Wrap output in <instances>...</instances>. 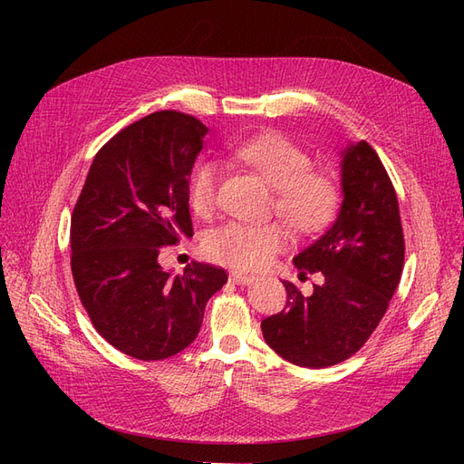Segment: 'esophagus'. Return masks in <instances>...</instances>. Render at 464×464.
<instances>
[{
  "label": "esophagus",
  "mask_w": 464,
  "mask_h": 464,
  "mask_svg": "<svg viewBox=\"0 0 464 464\" xmlns=\"http://www.w3.org/2000/svg\"><path fill=\"white\" fill-rule=\"evenodd\" d=\"M230 280H232V283H236V285H249V283H254L256 276L240 273V271H232L230 273Z\"/></svg>",
  "instance_id": "esophagus-1"
}]
</instances>
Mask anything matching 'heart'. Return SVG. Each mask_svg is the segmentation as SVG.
<instances>
[{
	"mask_svg": "<svg viewBox=\"0 0 464 464\" xmlns=\"http://www.w3.org/2000/svg\"><path fill=\"white\" fill-rule=\"evenodd\" d=\"M237 159L246 162L275 189V210L298 234H315L333 220L339 207V189L331 176L310 170L312 159L302 147L278 133L259 135L237 147ZM218 166L203 162L195 168L188 199L195 213L205 217L215 208ZM288 246V232L278 222H227L210 230L205 254L236 269L257 271Z\"/></svg>",
	"mask_w": 464,
	"mask_h": 464,
	"instance_id": "obj_1",
	"label": "heart"
}]
</instances>
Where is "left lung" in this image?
I'll return each mask as SVG.
<instances>
[{
    "label": "left lung",
    "mask_w": 464,
    "mask_h": 464,
    "mask_svg": "<svg viewBox=\"0 0 464 464\" xmlns=\"http://www.w3.org/2000/svg\"><path fill=\"white\" fill-rule=\"evenodd\" d=\"M343 205L333 227L294 257L300 278L321 273L312 296L285 280L286 307L261 321L265 343L302 368H329L366 344L385 315L404 265L399 201L366 141L343 152Z\"/></svg>",
    "instance_id": "left-lung-1"
}]
</instances>
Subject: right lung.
Segmentation results:
<instances>
[{
    "label": "right lung",
    "mask_w": 464,
    "mask_h": 464,
    "mask_svg": "<svg viewBox=\"0 0 464 464\" xmlns=\"http://www.w3.org/2000/svg\"><path fill=\"white\" fill-rule=\"evenodd\" d=\"M207 128L154 111L96 152L72 215V273L94 329L131 358H170L198 336L205 305L227 285L220 266L184 275L159 263L164 246L193 236L188 186Z\"/></svg>",
    "instance_id": "right-lung-1"
}]
</instances>
